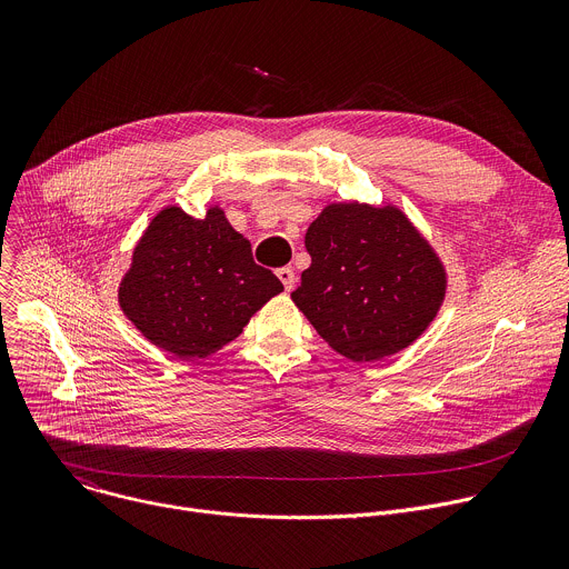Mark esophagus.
<instances>
[{"label":"esophagus","mask_w":569,"mask_h":569,"mask_svg":"<svg viewBox=\"0 0 569 569\" xmlns=\"http://www.w3.org/2000/svg\"><path fill=\"white\" fill-rule=\"evenodd\" d=\"M277 277L281 279V283H283V288L290 292L292 288H295V283H297V277H295V270L292 268H279L277 270Z\"/></svg>","instance_id":"1"}]
</instances>
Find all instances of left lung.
<instances>
[{
	"label": "left lung",
	"mask_w": 569,
	"mask_h": 569,
	"mask_svg": "<svg viewBox=\"0 0 569 569\" xmlns=\"http://www.w3.org/2000/svg\"><path fill=\"white\" fill-rule=\"evenodd\" d=\"M303 246L310 268L292 301L319 338L353 362L412 345L443 301L441 263L393 207L331 204Z\"/></svg>",
	"instance_id": "left-lung-1"
}]
</instances>
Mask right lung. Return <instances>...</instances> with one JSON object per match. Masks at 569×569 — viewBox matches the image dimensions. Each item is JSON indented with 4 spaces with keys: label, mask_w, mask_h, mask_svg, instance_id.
Segmentation results:
<instances>
[{
    "label": "right lung",
    "mask_w": 569,
    "mask_h": 569,
    "mask_svg": "<svg viewBox=\"0 0 569 569\" xmlns=\"http://www.w3.org/2000/svg\"><path fill=\"white\" fill-rule=\"evenodd\" d=\"M283 283L220 209L202 220L169 207L154 216L121 281L126 317L159 349L204 358L236 340Z\"/></svg>",
    "instance_id": "add662e5"
}]
</instances>
